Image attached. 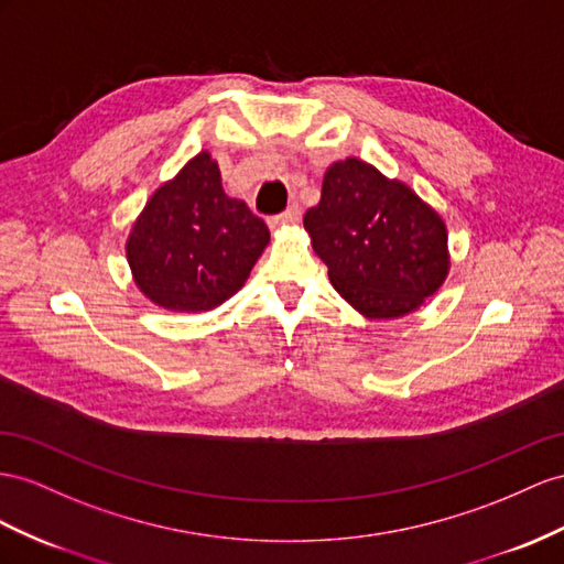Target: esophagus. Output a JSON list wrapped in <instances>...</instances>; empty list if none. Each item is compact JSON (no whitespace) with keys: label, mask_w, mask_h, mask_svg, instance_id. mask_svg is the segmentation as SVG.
<instances>
[{"label":"esophagus","mask_w":564,"mask_h":564,"mask_svg":"<svg viewBox=\"0 0 564 564\" xmlns=\"http://www.w3.org/2000/svg\"><path fill=\"white\" fill-rule=\"evenodd\" d=\"M300 219H302V209H300L297 205H293L291 209H285L283 214L273 216V219H271L269 224H271V228H285V226H295V224H300Z\"/></svg>","instance_id":"esophagus-1"}]
</instances>
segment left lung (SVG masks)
I'll return each instance as SVG.
<instances>
[{
  "mask_svg": "<svg viewBox=\"0 0 564 564\" xmlns=\"http://www.w3.org/2000/svg\"><path fill=\"white\" fill-rule=\"evenodd\" d=\"M305 230L338 295L371 322L416 312L451 271L443 216L359 156L326 169Z\"/></svg>",
  "mask_w": 564,
  "mask_h": 564,
  "instance_id": "1",
  "label": "left lung"
}]
</instances>
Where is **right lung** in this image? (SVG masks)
Here are the masks:
<instances>
[{
	"label": "right lung",
	"instance_id": "obj_1",
	"mask_svg": "<svg viewBox=\"0 0 564 564\" xmlns=\"http://www.w3.org/2000/svg\"><path fill=\"white\" fill-rule=\"evenodd\" d=\"M267 245V224L224 193L219 162L202 150L144 202L126 259L152 305L199 314L240 291Z\"/></svg>",
	"mask_w": 564,
	"mask_h": 564
}]
</instances>
